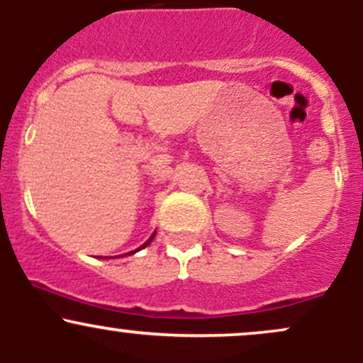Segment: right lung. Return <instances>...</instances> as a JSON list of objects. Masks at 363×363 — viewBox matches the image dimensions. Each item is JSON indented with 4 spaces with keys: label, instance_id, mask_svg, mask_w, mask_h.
<instances>
[{
    "label": "right lung",
    "instance_id": "obj_1",
    "mask_svg": "<svg viewBox=\"0 0 363 363\" xmlns=\"http://www.w3.org/2000/svg\"><path fill=\"white\" fill-rule=\"evenodd\" d=\"M155 235H156V232H155V233H152V235H151V239H149V240H147V242H144V244H142V246H140V247H138V250H135V251L128 252V255H133V252H137V251L144 250V247H147V246H149V244H151V240H152V239H155ZM121 256H123V255H121Z\"/></svg>",
    "mask_w": 363,
    "mask_h": 363
}]
</instances>
